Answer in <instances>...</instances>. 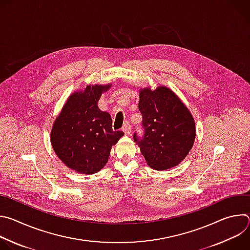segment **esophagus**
Returning a JSON list of instances; mask_svg holds the SVG:
<instances>
[{
	"label": "esophagus",
	"mask_w": 250,
	"mask_h": 250,
	"mask_svg": "<svg viewBox=\"0 0 250 250\" xmlns=\"http://www.w3.org/2000/svg\"><path fill=\"white\" fill-rule=\"evenodd\" d=\"M123 131L125 132V134H126V135H130L131 128H130V125H129V123H128V122H125V123L124 124Z\"/></svg>",
	"instance_id": "esophagus-1"
}]
</instances>
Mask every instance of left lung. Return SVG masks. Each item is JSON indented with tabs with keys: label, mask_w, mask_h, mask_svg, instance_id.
<instances>
[{
	"label": "left lung",
	"mask_w": 250,
	"mask_h": 250,
	"mask_svg": "<svg viewBox=\"0 0 250 250\" xmlns=\"http://www.w3.org/2000/svg\"><path fill=\"white\" fill-rule=\"evenodd\" d=\"M138 109L145 135L133 134L146 162L154 170H167L180 164L192 149L196 137L195 120L170 88L158 86L139 90Z\"/></svg>",
	"instance_id": "1"
}]
</instances>
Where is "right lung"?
I'll use <instances>...</instances> for the list:
<instances>
[{"instance_id": "obj_1", "label": "right lung", "mask_w": 250, "mask_h": 250, "mask_svg": "<svg viewBox=\"0 0 250 250\" xmlns=\"http://www.w3.org/2000/svg\"><path fill=\"white\" fill-rule=\"evenodd\" d=\"M112 84L87 85L71 94L55 119L50 142L57 157L70 169L91 175L108 162L112 146L125 134L114 131L112 117L98 102Z\"/></svg>"}]
</instances>
